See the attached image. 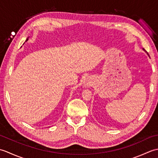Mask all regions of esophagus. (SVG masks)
<instances>
[{"label":"esophagus","mask_w":158,"mask_h":158,"mask_svg":"<svg viewBox=\"0 0 158 158\" xmlns=\"http://www.w3.org/2000/svg\"><path fill=\"white\" fill-rule=\"evenodd\" d=\"M85 84V85H92V81L91 79H90L89 77H88V78H85L84 79V83H83Z\"/></svg>","instance_id":"esophagus-1"}]
</instances>
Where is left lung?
<instances>
[{"label": "left lung", "mask_w": 158, "mask_h": 158, "mask_svg": "<svg viewBox=\"0 0 158 158\" xmlns=\"http://www.w3.org/2000/svg\"><path fill=\"white\" fill-rule=\"evenodd\" d=\"M143 49L144 50V51H145V49ZM147 53V55H148V56H149V54H148V53Z\"/></svg>", "instance_id": "1"}]
</instances>
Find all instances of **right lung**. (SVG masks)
Segmentation results:
<instances>
[{
    "instance_id": "right-lung-1",
    "label": "right lung",
    "mask_w": 158,
    "mask_h": 158,
    "mask_svg": "<svg viewBox=\"0 0 158 158\" xmlns=\"http://www.w3.org/2000/svg\"><path fill=\"white\" fill-rule=\"evenodd\" d=\"M28 38L27 39H26V41H28Z\"/></svg>"
}]
</instances>
